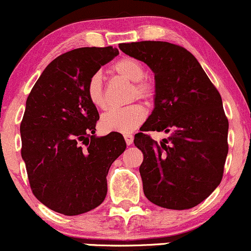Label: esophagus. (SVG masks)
<instances>
[{
    "mask_svg": "<svg viewBox=\"0 0 251 251\" xmlns=\"http://www.w3.org/2000/svg\"><path fill=\"white\" fill-rule=\"evenodd\" d=\"M124 138H125V142L127 145H131L133 143V136L131 133H125L124 134Z\"/></svg>",
    "mask_w": 251,
    "mask_h": 251,
    "instance_id": "1",
    "label": "esophagus"
}]
</instances>
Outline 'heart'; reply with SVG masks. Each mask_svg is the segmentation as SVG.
Wrapping results in <instances>:
<instances>
[{
	"label": "heart",
	"mask_w": 251,
	"mask_h": 251,
	"mask_svg": "<svg viewBox=\"0 0 251 251\" xmlns=\"http://www.w3.org/2000/svg\"><path fill=\"white\" fill-rule=\"evenodd\" d=\"M111 73L126 81L132 82L131 98H138L147 103L152 102L156 95V87L151 79L145 77V67L142 62L132 57H124L112 65ZM87 96L95 107L106 108L102 78L95 74L87 84ZM145 119V109L142 104L133 103L124 108L111 109L101 118V126L108 132L127 133L136 130Z\"/></svg>",
	"instance_id": "obj_1"
}]
</instances>
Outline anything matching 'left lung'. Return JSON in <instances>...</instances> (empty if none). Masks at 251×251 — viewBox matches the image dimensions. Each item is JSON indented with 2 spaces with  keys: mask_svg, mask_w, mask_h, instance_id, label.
<instances>
[{
  "mask_svg": "<svg viewBox=\"0 0 251 251\" xmlns=\"http://www.w3.org/2000/svg\"><path fill=\"white\" fill-rule=\"evenodd\" d=\"M155 74V108L134 145L143 152V191L151 202L169 210H188L203 201L224 174L228 121L222 96L197 58L167 41L120 44ZM166 131L157 143L146 133Z\"/></svg>",
  "mask_w": 251,
  "mask_h": 251,
  "instance_id": "obj_1",
  "label": "left lung"
}]
</instances>
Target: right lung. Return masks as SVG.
<instances>
[{"label":"right lung","instance_id":"obj_1","mask_svg":"<svg viewBox=\"0 0 251 251\" xmlns=\"http://www.w3.org/2000/svg\"><path fill=\"white\" fill-rule=\"evenodd\" d=\"M118 53L112 46L65 52L46 67L27 98L21 156L33 194L50 210L77 216L106 198V176L126 143L119 132L95 136L100 117L87 84Z\"/></svg>","mask_w":251,"mask_h":251}]
</instances>
